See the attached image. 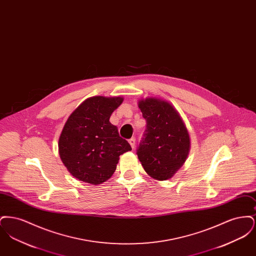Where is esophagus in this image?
<instances>
[{"label": "esophagus", "mask_w": 256, "mask_h": 256, "mask_svg": "<svg viewBox=\"0 0 256 256\" xmlns=\"http://www.w3.org/2000/svg\"><path fill=\"white\" fill-rule=\"evenodd\" d=\"M128 143H130V145L132 148V150H134V148H135V138H130V139L128 140Z\"/></svg>", "instance_id": "34e87169"}]
</instances>
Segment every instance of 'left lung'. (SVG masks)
Instances as JSON below:
<instances>
[{
	"mask_svg": "<svg viewBox=\"0 0 256 256\" xmlns=\"http://www.w3.org/2000/svg\"><path fill=\"white\" fill-rule=\"evenodd\" d=\"M146 119L144 137L137 156L146 174L156 180H170L182 168L191 142L178 111L168 100L150 97L138 102Z\"/></svg>",
	"mask_w": 256,
	"mask_h": 256,
	"instance_id": "1",
	"label": "left lung"
}]
</instances>
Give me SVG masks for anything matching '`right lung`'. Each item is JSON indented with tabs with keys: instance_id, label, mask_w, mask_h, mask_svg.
<instances>
[{
	"instance_id": "1",
	"label": "right lung",
	"mask_w": 256,
	"mask_h": 256,
	"mask_svg": "<svg viewBox=\"0 0 256 256\" xmlns=\"http://www.w3.org/2000/svg\"><path fill=\"white\" fill-rule=\"evenodd\" d=\"M122 97L95 96L82 102L65 122L58 139L60 156L74 178L98 185L112 176L119 156L132 150L110 122Z\"/></svg>"
}]
</instances>
